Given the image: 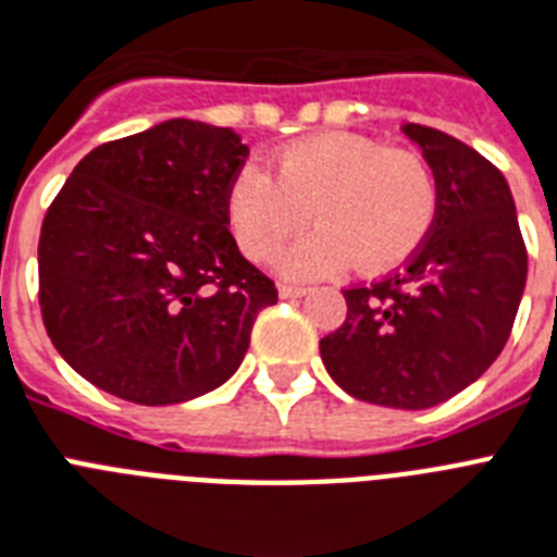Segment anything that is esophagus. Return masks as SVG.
<instances>
[{
	"label": "esophagus",
	"instance_id": "esophagus-1",
	"mask_svg": "<svg viewBox=\"0 0 557 557\" xmlns=\"http://www.w3.org/2000/svg\"><path fill=\"white\" fill-rule=\"evenodd\" d=\"M278 293H282V298H298V296H305L307 287H301V284H282Z\"/></svg>",
	"mask_w": 557,
	"mask_h": 557
}]
</instances>
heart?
Returning a JSON list of instances; mask_svg holds the SVG:
<instances>
[{
  "label": "heart",
  "instance_id": "heart-1",
  "mask_svg": "<svg viewBox=\"0 0 557 557\" xmlns=\"http://www.w3.org/2000/svg\"><path fill=\"white\" fill-rule=\"evenodd\" d=\"M438 185L424 156L364 133L327 131L287 145L275 176L247 164L227 187V222L247 259H275L307 219L319 222L282 259L284 273L315 278L356 264L389 273L424 245Z\"/></svg>",
  "mask_w": 557,
  "mask_h": 557
}]
</instances>
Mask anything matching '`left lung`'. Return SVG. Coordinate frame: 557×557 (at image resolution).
Returning a JSON list of instances; mask_svg holds the SVG:
<instances>
[{"label":"left lung","mask_w":557,"mask_h":557,"mask_svg":"<svg viewBox=\"0 0 557 557\" xmlns=\"http://www.w3.org/2000/svg\"><path fill=\"white\" fill-rule=\"evenodd\" d=\"M404 133L433 168L435 224L404 268L344 289L347 319L319 350L335 384L361 401L424 410L500 356L527 284V245L490 159L424 124Z\"/></svg>","instance_id":"1"}]
</instances>
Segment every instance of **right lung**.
<instances>
[{
  "instance_id": "right-lung-1",
  "label": "right lung",
  "mask_w": 557,
  "mask_h": 557,
  "mask_svg": "<svg viewBox=\"0 0 557 557\" xmlns=\"http://www.w3.org/2000/svg\"><path fill=\"white\" fill-rule=\"evenodd\" d=\"M230 127L170 119L73 168L39 236L41 321L59 356L124 401H190L233 375L273 278L238 252Z\"/></svg>"
}]
</instances>
